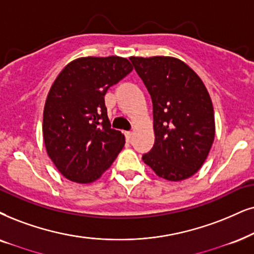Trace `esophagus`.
Listing matches in <instances>:
<instances>
[{
    "label": "esophagus",
    "mask_w": 254,
    "mask_h": 254,
    "mask_svg": "<svg viewBox=\"0 0 254 254\" xmlns=\"http://www.w3.org/2000/svg\"><path fill=\"white\" fill-rule=\"evenodd\" d=\"M132 136H133V133L131 132V131H127V132H125V139H127V142H130V140L132 139Z\"/></svg>",
    "instance_id": "esophagus-1"
}]
</instances>
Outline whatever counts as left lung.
<instances>
[{
	"mask_svg": "<svg viewBox=\"0 0 254 254\" xmlns=\"http://www.w3.org/2000/svg\"><path fill=\"white\" fill-rule=\"evenodd\" d=\"M152 99L155 144L143 160L159 177L178 182L193 176L214 139L213 107L204 83L173 57H130Z\"/></svg>",
	"mask_w": 254,
	"mask_h": 254,
	"instance_id": "8db88e82",
	"label": "left lung"
}]
</instances>
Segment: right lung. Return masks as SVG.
I'll list each match as a JSON object with an SVG mask.
<instances>
[{
    "label": "right lung",
    "mask_w": 254,
    "mask_h": 254,
    "mask_svg": "<svg viewBox=\"0 0 254 254\" xmlns=\"http://www.w3.org/2000/svg\"><path fill=\"white\" fill-rule=\"evenodd\" d=\"M132 66L118 56L83 57L70 62L51 85L43 112L47 152L69 181L91 183L110 168L124 146L111 129L104 96Z\"/></svg>",
    "instance_id": "obj_1"
}]
</instances>
